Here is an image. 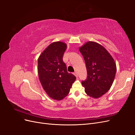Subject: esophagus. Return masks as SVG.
Returning a JSON list of instances; mask_svg holds the SVG:
<instances>
[{"instance_id": "1", "label": "esophagus", "mask_w": 135, "mask_h": 135, "mask_svg": "<svg viewBox=\"0 0 135 135\" xmlns=\"http://www.w3.org/2000/svg\"><path fill=\"white\" fill-rule=\"evenodd\" d=\"M74 75L77 78L78 76V73H76V72H75L74 73Z\"/></svg>"}]
</instances>
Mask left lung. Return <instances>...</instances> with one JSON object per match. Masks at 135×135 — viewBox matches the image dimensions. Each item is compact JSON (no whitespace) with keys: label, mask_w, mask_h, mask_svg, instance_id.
<instances>
[{"label":"left lung","mask_w":135,"mask_h":135,"mask_svg":"<svg viewBox=\"0 0 135 135\" xmlns=\"http://www.w3.org/2000/svg\"><path fill=\"white\" fill-rule=\"evenodd\" d=\"M87 71V78L81 81L85 92L94 99L101 97L111 87L116 74L115 61L101 44L89 41L79 47Z\"/></svg>","instance_id":"1"}]
</instances>
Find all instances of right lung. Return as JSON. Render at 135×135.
Listing matches in <instances>:
<instances>
[{
  "mask_svg": "<svg viewBox=\"0 0 135 135\" xmlns=\"http://www.w3.org/2000/svg\"><path fill=\"white\" fill-rule=\"evenodd\" d=\"M67 45L62 42L51 43L39 56L38 73L44 90L52 99L61 100L70 92L76 77L67 71L62 60Z\"/></svg>",
  "mask_w": 135,
  "mask_h": 135,
  "instance_id": "add662e5",
  "label": "right lung"
}]
</instances>
